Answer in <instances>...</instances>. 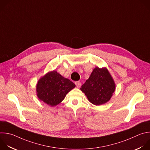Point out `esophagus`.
Returning a JSON list of instances; mask_svg holds the SVG:
<instances>
[{
  "mask_svg": "<svg viewBox=\"0 0 150 150\" xmlns=\"http://www.w3.org/2000/svg\"><path fill=\"white\" fill-rule=\"evenodd\" d=\"M75 85H76V86L77 88H79V87L81 86V82H79V81H76V82H75Z\"/></svg>",
  "mask_w": 150,
  "mask_h": 150,
  "instance_id": "34e87169",
  "label": "esophagus"
}]
</instances>
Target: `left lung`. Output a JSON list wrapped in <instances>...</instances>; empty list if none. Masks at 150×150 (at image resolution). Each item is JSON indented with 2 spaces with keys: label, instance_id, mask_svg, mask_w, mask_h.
<instances>
[{
  "label": "left lung",
  "instance_id": "left-lung-1",
  "mask_svg": "<svg viewBox=\"0 0 150 150\" xmlns=\"http://www.w3.org/2000/svg\"><path fill=\"white\" fill-rule=\"evenodd\" d=\"M80 89L91 103L100 105L110 100L115 90V83L106 68L96 67Z\"/></svg>",
  "mask_w": 150,
  "mask_h": 150
}]
</instances>
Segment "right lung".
<instances>
[{"label": "right lung", "mask_w": 150, "mask_h": 150, "mask_svg": "<svg viewBox=\"0 0 150 150\" xmlns=\"http://www.w3.org/2000/svg\"><path fill=\"white\" fill-rule=\"evenodd\" d=\"M75 85L55 71L47 72L36 85V93L40 101L51 107L61 103Z\"/></svg>", "instance_id": "obj_1"}]
</instances>
